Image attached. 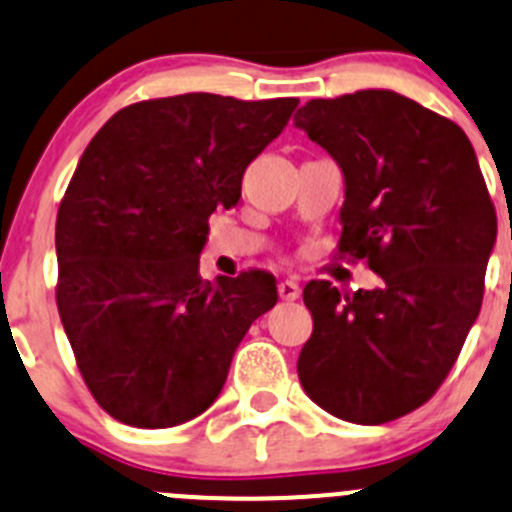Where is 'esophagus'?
<instances>
[{"label":"esophagus","instance_id":"esophagus-1","mask_svg":"<svg viewBox=\"0 0 512 512\" xmlns=\"http://www.w3.org/2000/svg\"><path fill=\"white\" fill-rule=\"evenodd\" d=\"M277 292H280L282 300L287 302H295L297 297H300V285H297V280H282L280 285H277Z\"/></svg>","mask_w":512,"mask_h":512}]
</instances>
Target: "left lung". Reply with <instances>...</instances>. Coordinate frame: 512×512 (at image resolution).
I'll return each mask as SVG.
<instances>
[{
    "label": "left lung",
    "instance_id": "8db88e82",
    "mask_svg": "<svg viewBox=\"0 0 512 512\" xmlns=\"http://www.w3.org/2000/svg\"><path fill=\"white\" fill-rule=\"evenodd\" d=\"M295 127L342 170L340 252L382 280L352 295L307 282L297 375L335 418L390 423L433 398L478 320L495 207L465 132L403 94L310 99Z\"/></svg>",
    "mask_w": 512,
    "mask_h": 512
}]
</instances>
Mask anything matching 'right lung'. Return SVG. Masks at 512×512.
<instances>
[{
	"label": "right lung",
	"instance_id": "right-lung-1",
	"mask_svg": "<svg viewBox=\"0 0 512 512\" xmlns=\"http://www.w3.org/2000/svg\"><path fill=\"white\" fill-rule=\"evenodd\" d=\"M295 97L192 92L119 109L84 150L57 215V307L89 393L132 428L205 413L270 272L200 277L207 220L240 202L247 165L287 127Z\"/></svg>",
	"mask_w": 512,
	"mask_h": 512
}]
</instances>
